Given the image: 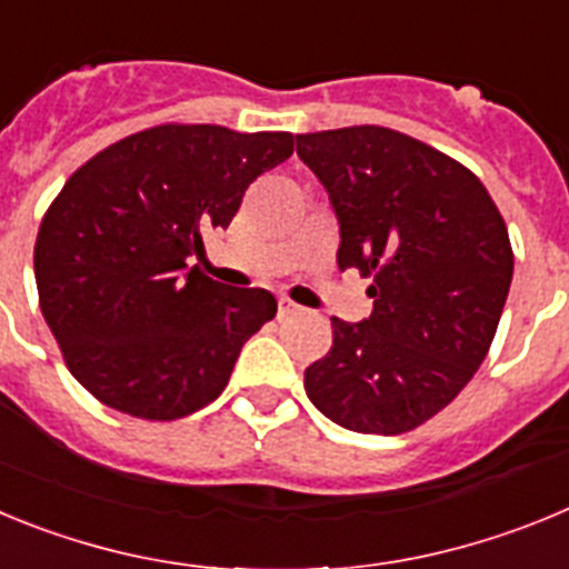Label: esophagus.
Returning a JSON list of instances; mask_svg holds the SVG:
<instances>
[{"instance_id":"esophagus-1","label":"esophagus","mask_w":569,"mask_h":569,"mask_svg":"<svg viewBox=\"0 0 569 569\" xmlns=\"http://www.w3.org/2000/svg\"><path fill=\"white\" fill-rule=\"evenodd\" d=\"M296 305L290 299H279V308H276V313H279V319H288L290 313H296Z\"/></svg>"}]
</instances>
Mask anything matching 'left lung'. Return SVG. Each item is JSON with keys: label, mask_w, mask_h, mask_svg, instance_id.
I'll use <instances>...</instances> for the list:
<instances>
[{"label": "left lung", "mask_w": 569, "mask_h": 569, "mask_svg": "<svg viewBox=\"0 0 569 569\" xmlns=\"http://www.w3.org/2000/svg\"><path fill=\"white\" fill-rule=\"evenodd\" d=\"M339 219V268L373 276V313L330 319L333 347L305 370L310 401L353 433L425 425L485 361L512 281L507 224L450 156L390 128L296 136Z\"/></svg>", "instance_id": "left-lung-1"}]
</instances>
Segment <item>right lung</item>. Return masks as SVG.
Returning <instances> with one entry per match:
<instances>
[{"mask_svg":"<svg viewBox=\"0 0 569 569\" xmlns=\"http://www.w3.org/2000/svg\"><path fill=\"white\" fill-rule=\"evenodd\" d=\"M290 153L293 133L159 124L70 176L42 219L33 273L44 321L88 393L150 421L182 419L222 393L276 299L188 261Z\"/></svg>","mask_w":569,"mask_h":569,"instance_id":"right-lung-1","label":"right lung"}]
</instances>
